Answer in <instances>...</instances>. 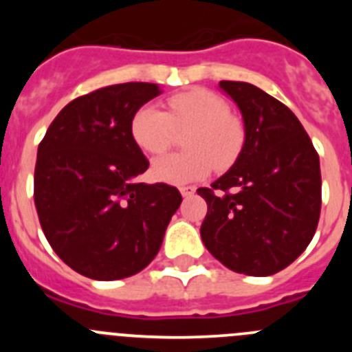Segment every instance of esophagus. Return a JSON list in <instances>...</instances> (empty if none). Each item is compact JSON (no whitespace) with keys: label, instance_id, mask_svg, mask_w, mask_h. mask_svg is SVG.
<instances>
[{"label":"esophagus","instance_id":"34e87169","mask_svg":"<svg viewBox=\"0 0 352 352\" xmlns=\"http://www.w3.org/2000/svg\"><path fill=\"white\" fill-rule=\"evenodd\" d=\"M179 192H182L183 197H192V195L195 194V188L194 186H182V188H179Z\"/></svg>","mask_w":352,"mask_h":352}]
</instances>
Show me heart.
<instances>
[{
    "label": "heart",
    "mask_w": 352,
    "mask_h": 352,
    "mask_svg": "<svg viewBox=\"0 0 352 352\" xmlns=\"http://www.w3.org/2000/svg\"><path fill=\"white\" fill-rule=\"evenodd\" d=\"M190 129L185 138V153L158 158L155 178L170 185H188L206 178L213 167L231 166L243 144V129L217 93L195 88L169 98V113L153 104L135 111L130 133L148 155H160L170 148L176 130Z\"/></svg>",
    "instance_id": "obj_1"
}]
</instances>
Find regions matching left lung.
<instances>
[{
    "instance_id": "8db88e82",
    "label": "left lung",
    "mask_w": 352,
    "mask_h": 352,
    "mask_svg": "<svg viewBox=\"0 0 352 352\" xmlns=\"http://www.w3.org/2000/svg\"><path fill=\"white\" fill-rule=\"evenodd\" d=\"M241 113L243 148L211 188H199L208 213L204 247L236 273L268 276L287 268L316 234L321 167L291 109L254 84L220 80Z\"/></svg>"
}]
</instances>
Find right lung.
<instances>
[{
  "mask_svg": "<svg viewBox=\"0 0 352 352\" xmlns=\"http://www.w3.org/2000/svg\"><path fill=\"white\" fill-rule=\"evenodd\" d=\"M158 84L125 82L72 100L36 153L35 206L43 234L65 264L93 280H120L158 254L178 188L138 182L149 162L130 133Z\"/></svg>",
  "mask_w": 352,
  "mask_h": 352,
  "instance_id": "right-lung-1",
  "label": "right lung"
}]
</instances>
